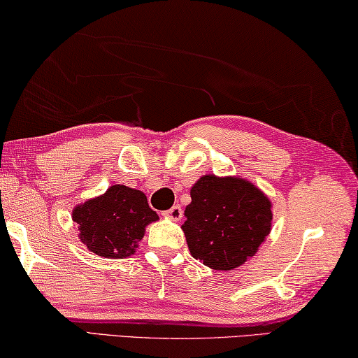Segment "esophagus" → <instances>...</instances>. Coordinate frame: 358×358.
<instances>
[{
	"instance_id": "34e87169",
	"label": "esophagus",
	"mask_w": 358,
	"mask_h": 358,
	"mask_svg": "<svg viewBox=\"0 0 358 358\" xmlns=\"http://www.w3.org/2000/svg\"><path fill=\"white\" fill-rule=\"evenodd\" d=\"M163 215H165L166 219H171V220H180V217H182V209H180V206H173L171 209H168L163 213Z\"/></svg>"
}]
</instances>
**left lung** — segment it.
Returning <instances> with one entry per match:
<instances>
[{
	"label": "left lung",
	"mask_w": 358,
	"mask_h": 358,
	"mask_svg": "<svg viewBox=\"0 0 358 358\" xmlns=\"http://www.w3.org/2000/svg\"><path fill=\"white\" fill-rule=\"evenodd\" d=\"M185 233L193 259L230 271L255 255L271 230V203L241 178L204 176L190 190Z\"/></svg>",
	"instance_id": "1"
}]
</instances>
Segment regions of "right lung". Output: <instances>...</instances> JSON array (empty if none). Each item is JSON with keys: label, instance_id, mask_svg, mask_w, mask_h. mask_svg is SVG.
Listing matches in <instances>:
<instances>
[{"label": "right lung", "instance_id": "1", "mask_svg": "<svg viewBox=\"0 0 358 358\" xmlns=\"http://www.w3.org/2000/svg\"><path fill=\"white\" fill-rule=\"evenodd\" d=\"M157 219L144 193L125 185H113L103 196L73 210L80 241L93 254L108 259H125L134 254L145 225Z\"/></svg>", "mask_w": 358, "mask_h": 358}]
</instances>
